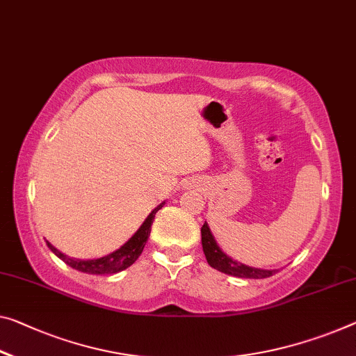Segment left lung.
I'll use <instances>...</instances> for the list:
<instances>
[{
	"label": "left lung",
	"mask_w": 356,
	"mask_h": 356,
	"mask_svg": "<svg viewBox=\"0 0 356 356\" xmlns=\"http://www.w3.org/2000/svg\"><path fill=\"white\" fill-rule=\"evenodd\" d=\"M202 232V248H204L207 262L213 267V269L220 270L227 275L240 277V278H267L272 277L277 270H267V269H256V267L245 266L242 262L234 261L232 258L224 253V251L218 247L215 237L210 231L207 221L200 229Z\"/></svg>",
	"instance_id": "1"
}]
</instances>
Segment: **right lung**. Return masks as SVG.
Instances as JSON below:
<instances>
[{
	"instance_id": "obj_1",
	"label": "right lung",
	"mask_w": 356,
	"mask_h": 356,
	"mask_svg": "<svg viewBox=\"0 0 356 356\" xmlns=\"http://www.w3.org/2000/svg\"><path fill=\"white\" fill-rule=\"evenodd\" d=\"M165 202H162L161 205H157L154 210L149 213V216L146 218L145 222L141 224L138 231H136L132 237H130L129 242H125L121 248L113 251L103 258L98 259H74V258H68L67 254H63L62 251H58L56 247H52L51 243H47V247L51 248L52 253H56L60 259L67 262L70 267L73 269L84 272V273H92V275H108V273H118L121 270H125L127 267H130L134 262L138 259V256L143 251L145 245L147 242V237L151 234V224L154 221L156 213L159 211Z\"/></svg>"
}]
</instances>
